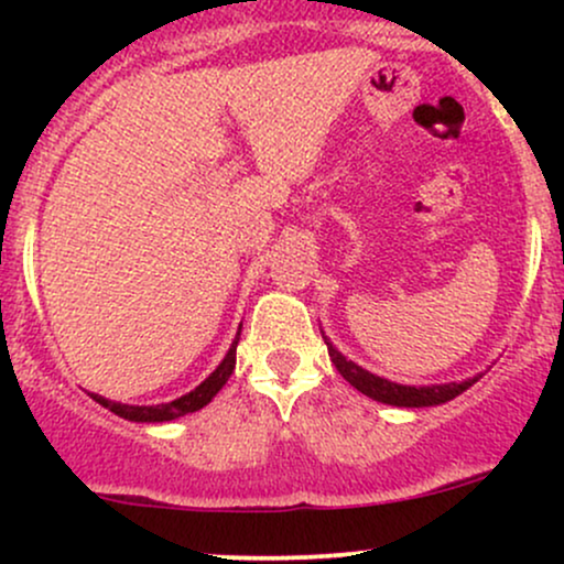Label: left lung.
Segmentation results:
<instances>
[{"label": "left lung", "mask_w": 564, "mask_h": 564, "mask_svg": "<svg viewBox=\"0 0 564 564\" xmlns=\"http://www.w3.org/2000/svg\"><path fill=\"white\" fill-rule=\"evenodd\" d=\"M326 339V336H323ZM328 355H332V364L336 366V371L345 377L349 384L355 387L358 392L368 394V398L379 400V403L387 405H403V408H424V405H440V403H448V400L462 394L464 390H469L475 384V379L467 381H451V384H435V387H405V384H394V381H387L381 377H373L368 373L366 368L355 366L352 360H347L345 355L336 349L332 341L326 339Z\"/></svg>", "instance_id": "1"}]
</instances>
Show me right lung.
<instances>
[{
  "label": "right lung",
  "instance_id": "right-lung-1",
  "mask_svg": "<svg viewBox=\"0 0 564 564\" xmlns=\"http://www.w3.org/2000/svg\"><path fill=\"white\" fill-rule=\"evenodd\" d=\"M238 336H241V332H238ZM238 336H236V341H232V347L228 349V355H225L223 364L217 366V371L212 373V377L206 379V381H200L196 390L183 394V398L172 400V403H161V405H121V403H111V400H106V398H97V394H93V398L100 405H106L108 411H113L116 416L129 419V422H170V419H177V416H185V413L198 411V408H204L206 403H209V400L215 398L219 390H223L225 381L230 379L232 368H236Z\"/></svg>",
  "mask_w": 564,
  "mask_h": 564
}]
</instances>
